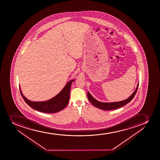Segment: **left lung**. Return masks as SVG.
<instances>
[{
	"mask_svg": "<svg viewBox=\"0 0 160 160\" xmlns=\"http://www.w3.org/2000/svg\"><path fill=\"white\" fill-rule=\"evenodd\" d=\"M138 86H139V83L137 84L136 89L135 90V91L133 92L132 94L128 98H127L126 100H123L122 101L115 102H102L98 101V100H96L95 98H94L92 97L90 93L88 91L87 93L88 98L89 99V101L95 107L100 108V109H103V110H106V111H109V110H112V109H117L119 108H122V106H124L128 103H129L131 100H132L133 98L136 95L137 90H138Z\"/></svg>",
	"mask_w": 160,
	"mask_h": 160,
	"instance_id": "left-lung-1",
	"label": "left lung"
}]
</instances>
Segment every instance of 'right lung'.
Returning <instances> with one entry per match:
<instances>
[{"instance_id": "right-lung-1", "label": "right lung", "mask_w": 160, "mask_h": 160, "mask_svg": "<svg viewBox=\"0 0 160 160\" xmlns=\"http://www.w3.org/2000/svg\"><path fill=\"white\" fill-rule=\"evenodd\" d=\"M75 79H72L67 83L62 90L58 94L49 100L45 101H32L26 98L22 93L20 86H19L21 94L24 101L33 109L45 113L58 112L64 109L69 101L71 83Z\"/></svg>"}]
</instances>
